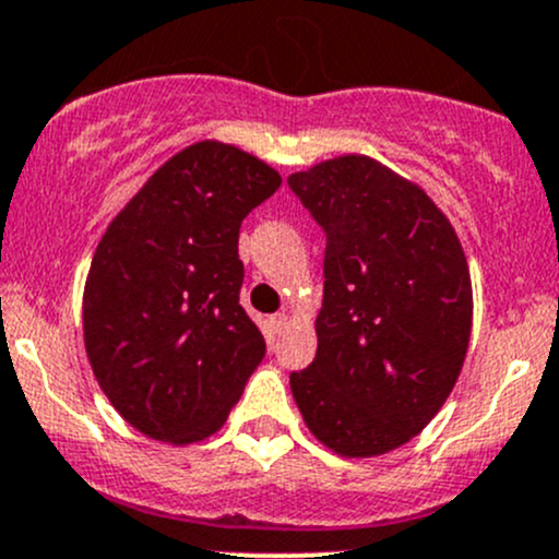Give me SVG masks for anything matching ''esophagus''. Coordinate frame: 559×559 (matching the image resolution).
I'll return each instance as SVG.
<instances>
[{
    "mask_svg": "<svg viewBox=\"0 0 559 559\" xmlns=\"http://www.w3.org/2000/svg\"><path fill=\"white\" fill-rule=\"evenodd\" d=\"M270 321H273L275 332H286V330H289V324H292V316L286 311H281V313H275Z\"/></svg>",
    "mask_w": 559,
    "mask_h": 559,
    "instance_id": "34e87169",
    "label": "esophagus"
}]
</instances>
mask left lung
Returning a JSON list of instances; mask_svg holds the SVG:
<instances>
[{
    "instance_id": "obj_1",
    "label": "left lung",
    "mask_w": 559,
    "mask_h": 559,
    "mask_svg": "<svg viewBox=\"0 0 559 559\" xmlns=\"http://www.w3.org/2000/svg\"><path fill=\"white\" fill-rule=\"evenodd\" d=\"M286 183L326 235L319 348L289 376L297 408L332 452H392L441 411L465 362V253L436 202L368 156Z\"/></svg>"
}]
</instances>
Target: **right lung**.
Masks as SVG:
<instances>
[{"instance_id": "obj_1", "label": "right lung", "mask_w": 559, "mask_h": 559, "mask_svg": "<svg viewBox=\"0 0 559 559\" xmlns=\"http://www.w3.org/2000/svg\"><path fill=\"white\" fill-rule=\"evenodd\" d=\"M281 175L202 140L148 178L99 240L83 292V337L99 386L143 436H213L264 357L240 306V224Z\"/></svg>"}]
</instances>
